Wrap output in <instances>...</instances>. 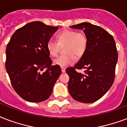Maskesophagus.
<instances>
[{"label":"esophagus","mask_w":127,"mask_h":127,"mask_svg":"<svg viewBox=\"0 0 127 127\" xmlns=\"http://www.w3.org/2000/svg\"><path fill=\"white\" fill-rule=\"evenodd\" d=\"M62 73H65V69L62 67Z\"/></svg>","instance_id":"1"}]
</instances>
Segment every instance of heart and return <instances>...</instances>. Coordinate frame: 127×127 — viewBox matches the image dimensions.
<instances>
[{
	"label": "heart",
	"instance_id": "b5f03b06",
	"mask_svg": "<svg viewBox=\"0 0 127 127\" xmlns=\"http://www.w3.org/2000/svg\"><path fill=\"white\" fill-rule=\"evenodd\" d=\"M58 42L49 40L46 44L48 53L52 56H56L60 51V46L64 47L65 54L62 55L54 60V64L61 67H66L75 61V56L80 58L84 54L87 46V38L82 32L75 30H64L57 36Z\"/></svg>",
	"mask_w": 127,
	"mask_h": 127
}]
</instances>
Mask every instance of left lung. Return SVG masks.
<instances>
[{
	"mask_svg": "<svg viewBox=\"0 0 127 127\" xmlns=\"http://www.w3.org/2000/svg\"><path fill=\"white\" fill-rule=\"evenodd\" d=\"M70 28L83 30L87 38V49L73 67L66 69L68 90L75 101L91 103L99 100L113 85L118 54L113 37L103 28L89 22ZM85 69L83 74L75 69Z\"/></svg>",
	"mask_w": 127,
	"mask_h": 127,
	"instance_id": "8db88e82",
	"label": "left lung"
}]
</instances>
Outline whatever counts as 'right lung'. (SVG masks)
I'll return each mask as SVG.
<instances>
[{
	"label": "right lung",
	"mask_w": 127,
	"mask_h": 127,
	"mask_svg": "<svg viewBox=\"0 0 127 127\" xmlns=\"http://www.w3.org/2000/svg\"><path fill=\"white\" fill-rule=\"evenodd\" d=\"M58 27L32 22L18 29L6 49V69L17 94L29 102L48 99L61 74L58 65H52L46 44ZM46 69L41 74L40 70Z\"/></svg>",
	"instance_id": "obj_1"
}]
</instances>
